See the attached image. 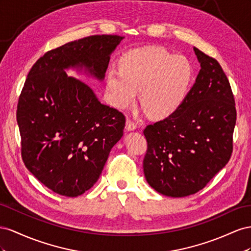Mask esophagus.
<instances>
[{
    "instance_id": "34e87169",
    "label": "esophagus",
    "mask_w": 251,
    "mask_h": 251,
    "mask_svg": "<svg viewBox=\"0 0 251 251\" xmlns=\"http://www.w3.org/2000/svg\"><path fill=\"white\" fill-rule=\"evenodd\" d=\"M126 130L127 131H132V130H135L138 128V124L135 123L134 121L130 120V119H127L126 120Z\"/></svg>"
}]
</instances>
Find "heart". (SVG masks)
<instances>
[{"label": "heart", "mask_w": 251, "mask_h": 251, "mask_svg": "<svg viewBox=\"0 0 251 251\" xmlns=\"http://www.w3.org/2000/svg\"><path fill=\"white\" fill-rule=\"evenodd\" d=\"M195 78L188 58L164 47L131 49L119 60V69L106 76L107 99L118 108L131 106L140 90L142 104L153 117L165 118L185 102Z\"/></svg>", "instance_id": "heart-1"}]
</instances>
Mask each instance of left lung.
<instances>
[{
  "mask_svg": "<svg viewBox=\"0 0 251 251\" xmlns=\"http://www.w3.org/2000/svg\"><path fill=\"white\" fill-rule=\"evenodd\" d=\"M193 50L201 69L185 102L144 129L146 181L173 198L203 189L232 153L237 110L230 84L217 60Z\"/></svg>",
  "mask_w": 251,
  "mask_h": 251,
  "instance_id": "8db88e82",
  "label": "left lung"
}]
</instances>
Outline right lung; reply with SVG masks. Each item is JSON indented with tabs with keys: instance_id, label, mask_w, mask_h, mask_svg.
Returning <instances> with one entry per match:
<instances>
[{
	"instance_id": "obj_1",
	"label": "right lung",
	"mask_w": 251,
	"mask_h": 251,
	"mask_svg": "<svg viewBox=\"0 0 251 251\" xmlns=\"http://www.w3.org/2000/svg\"><path fill=\"white\" fill-rule=\"evenodd\" d=\"M123 37L91 35L50 50L34 63L18 103L22 157L53 192L77 197L102 174L123 135L124 114L99 101L69 68L103 81L110 54Z\"/></svg>"
}]
</instances>
